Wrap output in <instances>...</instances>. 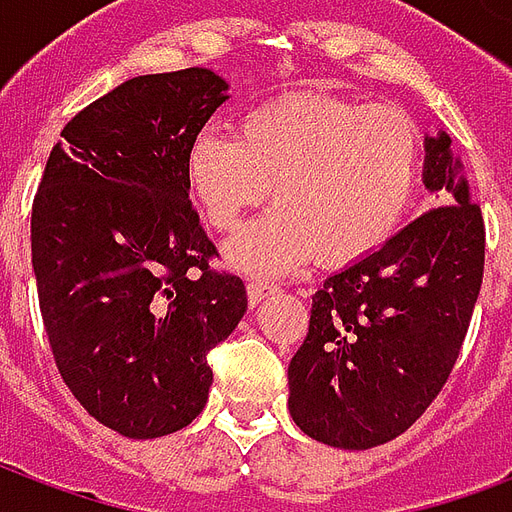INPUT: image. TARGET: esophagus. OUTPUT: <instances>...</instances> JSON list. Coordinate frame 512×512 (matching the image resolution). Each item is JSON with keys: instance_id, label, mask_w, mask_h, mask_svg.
Here are the masks:
<instances>
[{"instance_id": "1", "label": "esophagus", "mask_w": 512, "mask_h": 512, "mask_svg": "<svg viewBox=\"0 0 512 512\" xmlns=\"http://www.w3.org/2000/svg\"><path fill=\"white\" fill-rule=\"evenodd\" d=\"M276 292H279V287H276V284H268V281H249L247 284V300L252 308L263 303L268 295H276Z\"/></svg>"}]
</instances>
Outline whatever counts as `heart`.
Returning a JSON list of instances; mask_svg holds the SVG:
<instances>
[{
	"instance_id": "b5f03b06",
	"label": "heart",
	"mask_w": 512,
	"mask_h": 512,
	"mask_svg": "<svg viewBox=\"0 0 512 512\" xmlns=\"http://www.w3.org/2000/svg\"><path fill=\"white\" fill-rule=\"evenodd\" d=\"M239 140L201 132L185 180L215 231L233 233L273 188L279 207L225 247L236 271L287 273L369 255L398 231L422 167V135L393 106L287 95L249 108Z\"/></svg>"
}]
</instances>
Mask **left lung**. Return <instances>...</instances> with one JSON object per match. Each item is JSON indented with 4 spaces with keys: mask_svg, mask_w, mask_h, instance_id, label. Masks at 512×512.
I'll list each match as a JSON object with an SVG mask.
<instances>
[{
    "mask_svg": "<svg viewBox=\"0 0 512 512\" xmlns=\"http://www.w3.org/2000/svg\"><path fill=\"white\" fill-rule=\"evenodd\" d=\"M433 207L313 295L289 361V414L305 436L372 449L412 428L449 380L484 279V217L444 130L425 135Z\"/></svg>",
    "mask_w": 512,
    "mask_h": 512,
    "instance_id": "8db88e82",
    "label": "left lung"
}]
</instances>
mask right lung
Returning <instances> with one entry per match:
<instances>
[{
    "label": "right lung",
    "mask_w": 512,
    "mask_h": 512,
    "mask_svg": "<svg viewBox=\"0 0 512 512\" xmlns=\"http://www.w3.org/2000/svg\"><path fill=\"white\" fill-rule=\"evenodd\" d=\"M209 68L127 79L79 111L52 148L31 212V263L52 356L76 401L127 438L191 425L209 348L247 313L185 180L191 140L223 106ZM200 273H195V268Z\"/></svg>",
    "instance_id": "1"
}]
</instances>
